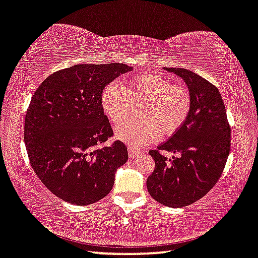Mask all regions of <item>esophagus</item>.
<instances>
[{"label": "esophagus", "instance_id": "34e87169", "mask_svg": "<svg viewBox=\"0 0 258 258\" xmlns=\"http://www.w3.org/2000/svg\"><path fill=\"white\" fill-rule=\"evenodd\" d=\"M128 155H130V158H137L139 155H140V151H138L137 149H134L133 147L128 146Z\"/></svg>", "mask_w": 258, "mask_h": 258}]
</instances>
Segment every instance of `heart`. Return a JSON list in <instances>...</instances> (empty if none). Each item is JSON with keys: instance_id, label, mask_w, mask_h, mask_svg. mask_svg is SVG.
I'll return each mask as SVG.
<instances>
[{"instance_id": "b5f03b06", "label": "heart", "mask_w": 258, "mask_h": 258, "mask_svg": "<svg viewBox=\"0 0 258 258\" xmlns=\"http://www.w3.org/2000/svg\"><path fill=\"white\" fill-rule=\"evenodd\" d=\"M133 103H142L138 113L141 119L124 122L114 134L118 140L140 148L153 144L159 133L169 137L178 132L189 116L191 97L187 88L155 72L132 78L126 89L111 83L102 91L101 108L114 125L131 117Z\"/></svg>"}]
</instances>
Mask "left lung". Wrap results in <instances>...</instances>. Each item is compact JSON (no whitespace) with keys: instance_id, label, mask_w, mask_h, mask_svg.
Segmentation results:
<instances>
[{"instance_id":"1","label":"left lung","mask_w":258,"mask_h":258,"mask_svg":"<svg viewBox=\"0 0 258 258\" xmlns=\"http://www.w3.org/2000/svg\"><path fill=\"white\" fill-rule=\"evenodd\" d=\"M180 77L191 97V108L182 127L158 147L177 154L167 159L149 151L155 170L147 179V189L155 201L182 208L203 198L216 185L231 148L226 110L217 87L186 69L165 68Z\"/></svg>"}]
</instances>
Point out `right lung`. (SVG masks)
<instances>
[{"mask_svg": "<svg viewBox=\"0 0 258 258\" xmlns=\"http://www.w3.org/2000/svg\"><path fill=\"white\" fill-rule=\"evenodd\" d=\"M130 71L122 63L77 64L49 76L32 97L24 127L28 158L43 185L63 201H100L127 162L122 142L97 146L113 136L101 108L102 91Z\"/></svg>", "mask_w": 258, "mask_h": 258, "instance_id": "1", "label": "right lung"}]
</instances>
